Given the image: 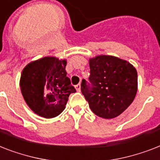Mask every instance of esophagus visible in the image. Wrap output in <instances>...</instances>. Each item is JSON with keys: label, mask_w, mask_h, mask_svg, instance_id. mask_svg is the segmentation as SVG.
<instances>
[{"label": "esophagus", "mask_w": 160, "mask_h": 160, "mask_svg": "<svg viewBox=\"0 0 160 160\" xmlns=\"http://www.w3.org/2000/svg\"><path fill=\"white\" fill-rule=\"evenodd\" d=\"M76 89L78 92H80V84H78L76 85Z\"/></svg>", "instance_id": "obj_1"}]
</instances>
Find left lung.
Returning <instances> with one entry per match:
<instances>
[{
	"label": "left lung",
	"mask_w": 160,
	"mask_h": 160,
	"mask_svg": "<svg viewBox=\"0 0 160 160\" xmlns=\"http://www.w3.org/2000/svg\"><path fill=\"white\" fill-rule=\"evenodd\" d=\"M89 83L82 80L81 92L97 116H119L133 102L137 92V71L131 63L101 55L89 59Z\"/></svg>",
	"instance_id": "8db88e82"
}]
</instances>
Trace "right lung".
<instances>
[{
  "label": "right lung",
  "instance_id": "right-lung-1",
  "mask_svg": "<svg viewBox=\"0 0 160 160\" xmlns=\"http://www.w3.org/2000/svg\"><path fill=\"white\" fill-rule=\"evenodd\" d=\"M67 60L45 57L28 63L22 71L19 85L28 106L45 118L58 116L70 94L76 92L67 76Z\"/></svg>",
  "mask_w": 160,
  "mask_h": 160
}]
</instances>
